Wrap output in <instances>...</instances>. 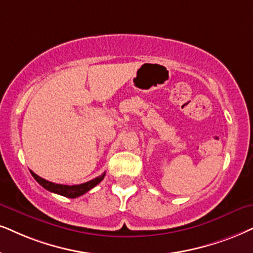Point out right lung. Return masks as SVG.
I'll list each match as a JSON object with an SVG mask.
<instances>
[{
  "label": "right lung",
  "mask_w": 253,
  "mask_h": 253,
  "mask_svg": "<svg viewBox=\"0 0 253 253\" xmlns=\"http://www.w3.org/2000/svg\"><path fill=\"white\" fill-rule=\"evenodd\" d=\"M30 172H31V175L34 176L35 180H36L38 183L42 185V187L45 188L46 190L51 191V193L62 195V196L70 197V198L79 197V196H82V195H84L85 193H87L88 190H91L92 188H94L95 185L100 183V182L104 180V176H105V172H104V174L100 175V176L95 177V178H93V180H91L88 182H85V183L77 184V185H65V184L52 183V182L46 181V180H44V178L40 177L38 175L35 174L34 171L30 170Z\"/></svg>",
  "instance_id": "1"
}]
</instances>
